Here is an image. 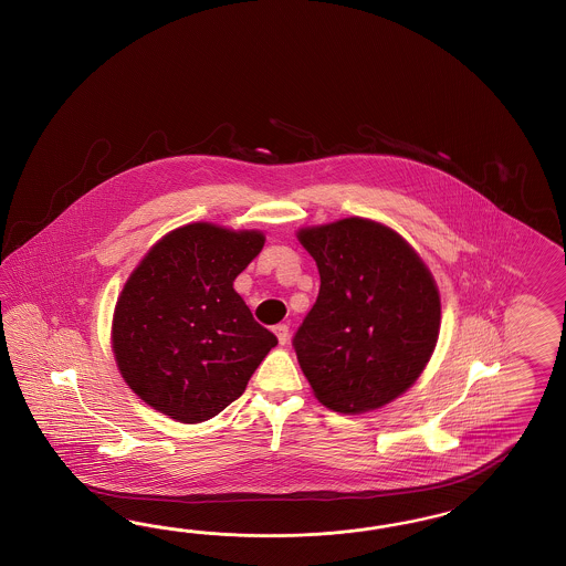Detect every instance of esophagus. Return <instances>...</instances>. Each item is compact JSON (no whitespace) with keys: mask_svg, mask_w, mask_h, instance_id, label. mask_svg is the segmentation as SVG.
Segmentation results:
<instances>
[{"mask_svg":"<svg viewBox=\"0 0 566 566\" xmlns=\"http://www.w3.org/2000/svg\"><path fill=\"white\" fill-rule=\"evenodd\" d=\"M273 332H275V336H277V343H280V345H286V340H289V326H286V324H277V326L273 328Z\"/></svg>","mask_w":566,"mask_h":566,"instance_id":"1","label":"esophagus"}]
</instances>
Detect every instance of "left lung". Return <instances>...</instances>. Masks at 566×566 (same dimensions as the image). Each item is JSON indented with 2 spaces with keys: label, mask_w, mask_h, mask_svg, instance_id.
I'll use <instances>...</instances> for the list:
<instances>
[{
  "label": "left lung",
  "mask_w": 566,
  "mask_h": 566,
  "mask_svg": "<svg viewBox=\"0 0 566 566\" xmlns=\"http://www.w3.org/2000/svg\"><path fill=\"white\" fill-rule=\"evenodd\" d=\"M296 238L322 282L293 340L313 395L343 413L387 406L434 352L441 298L432 273L406 238L364 217L301 228Z\"/></svg>",
  "instance_id": "8db88e82"
}]
</instances>
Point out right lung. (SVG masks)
Masks as SVG:
<instances>
[{
	"instance_id": "obj_1",
	"label": "right lung",
	"mask_w": 566,
	"mask_h": 566,
	"mask_svg": "<svg viewBox=\"0 0 566 566\" xmlns=\"http://www.w3.org/2000/svg\"><path fill=\"white\" fill-rule=\"evenodd\" d=\"M259 230L181 226L144 254L118 294L113 353L127 387L184 424L235 401L277 345L234 291L261 253Z\"/></svg>"
}]
</instances>
